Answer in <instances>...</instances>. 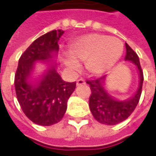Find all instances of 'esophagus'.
Here are the masks:
<instances>
[{
	"label": "esophagus",
	"instance_id": "1",
	"mask_svg": "<svg viewBox=\"0 0 156 156\" xmlns=\"http://www.w3.org/2000/svg\"><path fill=\"white\" fill-rule=\"evenodd\" d=\"M83 84H86V82L83 80V79H78V81H77V86H80V85H83Z\"/></svg>",
	"mask_w": 156,
	"mask_h": 156
}]
</instances>
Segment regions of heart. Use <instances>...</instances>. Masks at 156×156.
Wrapping results in <instances>:
<instances>
[{"label":"heart","mask_w":156,"mask_h":156,"mask_svg":"<svg viewBox=\"0 0 156 156\" xmlns=\"http://www.w3.org/2000/svg\"><path fill=\"white\" fill-rule=\"evenodd\" d=\"M70 55H65L63 62L71 71L80 68L78 62H85L87 71L100 75L110 70L124 52L121 40L109 36L91 33L78 37L69 44Z\"/></svg>","instance_id":"b5f03b06"}]
</instances>
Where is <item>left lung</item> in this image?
Masks as SVG:
<instances>
[{"instance_id":"left-lung-1","label":"left lung","mask_w":156,"mask_h":156,"mask_svg":"<svg viewBox=\"0 0 156 156\" xmlns=\"http://www.w3.org/2000/svg\"><path fill=\"white\" fill-rule=\"evenodd\" d=\"M126 56L125 61L131 62L136 67L139 73V87L132 97L124 100H119L111 95L105 88V80L107 76L88 80L90 86L91 95L89 98V108L96 120L107 125H115L125 120L136 108L140 98L142 85L144 81L143 72L141 69L138 55L132 48L125 43Z\"/></svg>"}]
</instances>
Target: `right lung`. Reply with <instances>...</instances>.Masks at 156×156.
Returning <instances> with one entry per match:
<instances>
[{
	"label": "right lung",
	"mask_w": 156,
	"mask_h": 156,
	"mask_svg": "<svg viewBox=\"0 0 156 156\" xmlns=\"http://www.w3.org/2000/svg\"><path fill=\"white\" fill-rule=\"evenodd\" d=\"M63 32L53 30L41 36L19 59L14 82L16 98L26 116L38 125L50 126L61 120L76 88V82L62 80L56 62H49L58 54V40ZM37 61H48V68L38 78L33 79Z\"/></svg>",
	"instance_id": "add662e5"
}]
</instances>
